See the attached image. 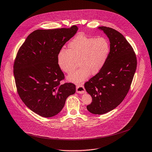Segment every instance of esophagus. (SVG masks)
<instances>
[{
    "label": "esophagus",
    "instance_id": "obj_1",
    "mask_svg": "<svg viewBox=\"0 0 152 152\" xmlns=\"http://www.w3.org/2000/svg\"><path fill=\"white\" fill-rule=\"evenodd\" d=\"M76 91L77 93H80V94H83L85 92V89L84 86L81 85H77L76 86Z\"/></svg>",
    "mask_w": 152,
    "mask_h": 152
}]
</instances>
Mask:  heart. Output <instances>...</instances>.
I'll use <instances>...</instances> for the list:
<instances>
[{"instance_id": "obj_1", "label": "heart", "mask_w": 152, "mask_h": 152, "mask_svg": "<svg viewBox=\"0 0 152 152\" xmlns=\"http://www.w3.org/2000/svg\"><path fill=\"white\" fill-rule=\"evenodd\" d=\"M68 49H62L57 56V62L61 71L71 73L67 80L80 83L91 75L98 74L105 64L110 52L108 41L103 37L94 38L79 34L68 44Z\"/></svg>"}]
</instances>
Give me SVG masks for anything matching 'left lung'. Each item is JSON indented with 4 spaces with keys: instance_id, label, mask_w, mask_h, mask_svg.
Masks as SVG:
<instances>
[{
    "instance_id": "8db88e82",
    "label": "left lung",
    "mask_w": 152,
    "mask_h": 152,
    "mask_svg": "<svg viewBox=\"0 0 152 152\" xmlns=\"http://www.w3.org/2000/svg\"><path fill=\"white\" fill-rule=\"evenodd\" d=\"M110 41V52L101 71L85 83L92 97L87 110L103 114L118 107L130 90L137 67L135 52L122 34L112 28L100 27Z\"/></svg>"
}]
</instances>
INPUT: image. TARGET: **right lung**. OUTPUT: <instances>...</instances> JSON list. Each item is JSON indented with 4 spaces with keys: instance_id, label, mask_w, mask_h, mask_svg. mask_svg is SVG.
Instances as JSON below:
<instances>
[{
    "instance_id": "obj_1",
    "label": "right lung",
    "mask_w": 152,
    "mask_h": 152,
    "mask_svg": "<svg viewBox=\"0 0 152 152\" xmlns=\"http://www.w3.org/2000/svg\"><path fill=\"white\" fill-rule=\"evenodd\" d=\"M78 27L37 30L19 48L13 66L18 94L32 111L44 118L59 113L66 99L75 92L72 83L61 85L65 77L57 56Z\"/></svg>"
}]
</instances>
